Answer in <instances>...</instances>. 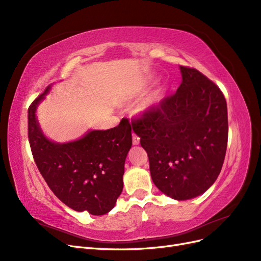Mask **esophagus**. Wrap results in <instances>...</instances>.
I'll return each mask as SVG.
<instances>
[{
  "label": "esophagus",
  "mask_w": 261,
  "mask_h": 261,
  "mask_svg": "<svg viewBox=\"0 0 261 261\" xmlns=\"http://www.w3.org/2000/svg\"><path fill=\"white\" fill-rule=\"evenodd\" d=\"M139 144V137L135 134H133V145H138Z\"/></svg>",
  "instance_id": "34e87169"
}]
</instances>
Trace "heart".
Listing matches in <instances>:
<instances>
[{
  "mask_svg": "<svg viewBox=\"0 0 261 261\" xmlns=\"http://www.w3.org/2000/svg\"><path fill=\"white\" fill-rule=\"evenodd\" d=\"M153 103H154V98H149L148 100H146L144 102L143 105H141V111H143V112L149 111V110L152 108Z\"/></svg>",
  "mask_w": 261,
  "mask_h": 261,
  "instance_id": "1",
  "label": "heart"
}]
</instances>
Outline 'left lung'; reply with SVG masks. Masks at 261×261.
<instances>
[{
	"instance_id": "left-lung-1",
	"label": "left lung",
	"mask_w": 261,
	"mask_h": 261,
	"mask_svg": "<svg viewBox=\"0 0 261 261\" xmlns=\"http://www.w3.org/2000/svg\"><path fill=\"white\" fill-rule=\"evenodd\" d=\"M181 83L160 107L134 123L148 154L152 181L164 195L187 200L218 178L227 146L223 93L194 68L179 66Z\"/></svg>"
}]
</instances>
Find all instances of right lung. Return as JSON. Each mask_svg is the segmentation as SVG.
Wrapping results in <instances>:
<instances>
[{"mask_svg":"<svg viewBox=\"0 0 261 261\" xmlns=\"http://www.w3.org/2000/svg\"><path fill=\"white\" fill-rule=\"evenodd\" d=\"M51 87L28 109V137L37 167L58 198L75 211L102 216L111 211L123 191L132 127L123 120L110 129H89L76 140L58 143L44 135L37 109Z\"/></svg>","mask_w":261,"mask_h":261,"instance_id":"add662e5","label":"right lung"}]
</instances>
